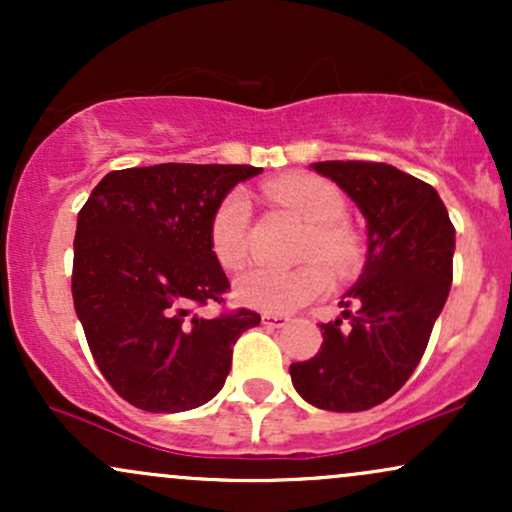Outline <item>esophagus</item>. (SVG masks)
Wrapping results in <instances>:
<instances>
[{
	"mask_svg": "<svg viewBox=\"0 0 512 512\" xmlns=\"http://www.w3.org/2000/svg\"><path fill=\"white\" fill-rule=\"evenodd\" d=\"M262 322L267 327H284V325H289V317L286 315H272V313H264L262 315Z\"/></svg>",
	"mask_w": 512,
	"mask_h": 512,
	"instance_id": "obj_1",
	"label": "esophagus"
}]
</instances>
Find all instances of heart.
I'll return each instance as SVG.
<instances>
[{
    "instance_id": "obj_1",
    "label": "heart",
    "mask_w": 512,
    "mask_h": 512,
    "mask_svg": "<svg viewBox=\"0 0 512 512\" xmlns=\"http://www.w3.org/2000/svg\"><path fill=\"white\" fill-rule=\"evenodd\" d=\"M276 202L296 211L310 233L305 236V262L296 269L255 264L236 279V298L262 313H293L332 289L334 274L349 276L361 264L363 238L346 216V197L330 180L313 175H286L269 182ZM252 207L245 192L233 190L221 199L209 221V245L221 267L236 269L250 250ZM331 264L327 265L326 262Z\"/></svg>"
}]
</instances>
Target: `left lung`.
Instances as JSON below:
<instances>
[{
	"mask_svg": "<svg viewBox=\"0 0 512 512\" xmlns=\"http://www.w3.org/2000/svg\"><path fill=\"white\" fill-rule=\"evenodd\" d=\"M313 168L363 211L368 255L342 301L349 327L322 322L320 351L291 363V380L317 409L363 411L395 395L424 356L450 293L455 226L438 192L395 166L322 161Z\"/></svg>",
	"mask_w": 512,
	"mask_h": 512,
	"instance_id": "left-lung-1",
	"label": "left lung"
}]
</instances>
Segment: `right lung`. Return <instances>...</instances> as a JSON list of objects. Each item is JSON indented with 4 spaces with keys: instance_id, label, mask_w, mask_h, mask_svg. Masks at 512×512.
<instances>
[{
    "instance_id": "1",
    "label": "right lung",
    "mask_w": 512,
    "mask_h": 512,
    "mask_svg": "<svg viewBox=\"0 0 512 512\" xmlns=\"http://www.w3.org/2000/svg\"><path fill=\"white\" fill-rule=\"evenodd\" d=\"M255 166L161 163L113 170L93 187L74 236L72 296L88 349L134 407L173 414L219 395L255 310L199 317L231 289L209 245L214 209Z\"/></svg>"
}]
</instances>
